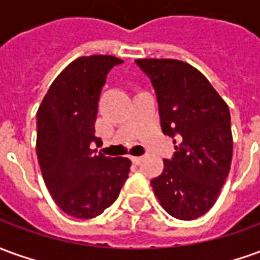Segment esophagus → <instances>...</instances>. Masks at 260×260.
Masks as SVG:
<instances>
[{
    "label": "esophagus",
    "instance_id": "esophagus-1",
    "mask_svg": "<svg viewBox=\"0 0 260 260\" xmlns=\"http://www.w3.org/2000/svg\"><path fill=\"white\" fill-rule=\"evenodd\" d=\"M142 156H132L131 157V160H132V163H135V165H139L141 161H142Z\"/></svg>",
    "mask_w": 260,
    "mask_h": 260
}]
</instances>
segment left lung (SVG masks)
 <instances>
[{"label": "left lung", "instance_id": "obj_1", "mask_svg": "<svg viewBox=\"0 0 260 260\" xmlns=\"http://www.w3.org/2000/svg\"><path fill=\"white\" fill-rule=\"evenodd\" d=\"M135 63L156 92L163 134L180 142L150 184L172 217L199 218L214 206L230 173V108L210 81L184 61L138 59Z\"/></svg>", "mask_w": 260, "mask_h": 260}]
</instances>
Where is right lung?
Returning a JSON list of instances; mask_svg holds the SVG:
<instances>
[{
    "label": "right lung",
    "instance_id": "1",
    "mask_svg": "<svg viewBox=\"0 0 260 260\" xmlns=\"http://www.w3.org/2000/svg\"><path fill=\"white\" fill-rule=\"evenodd\" d=\"M124 61L94 54L76 59L46 92L36 114V153L49 193L61 211L94 218L111 206L128 179V157L92 150L103 87L114 66Z\"/></svg>",
    "mask_w": 260,
    "mask_h": 260
}]
</instances>
